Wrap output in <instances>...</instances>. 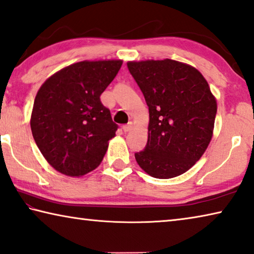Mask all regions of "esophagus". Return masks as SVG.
I'll list each match as a JSON object with an SVG mask.
<instances>
[{"label": "esophagus", "instance_id": "obj_1", "mask_svg": "<svg viewBox=\"0 0 254 254\" xmlns=\"http://www.w3.org/2000/svg\"><path fill=\"white\" fill-rule=\"evenodd\" d=\"M131 129H132V123H128L127 125H124V126H123V130L125 132L130 131Z\"/></svg>", "mask_w": 254, "mask_h": 254}]
</instances>
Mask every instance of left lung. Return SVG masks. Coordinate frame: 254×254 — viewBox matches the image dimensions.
<instances>
[{"label": "left lung", "mask_w": 254, "mask_h": 254, "mask_svg": "<svg viewBox=\"0 0 254 254\" xmlns=\"http://www.w3.org/2000/svg\"><path fill=\"white\" fill-rule=\"evenodd\" d=\"M148 106V139L135 153L149 176L170 179L188 171L210 143L217 103L205 77L173 60L128 62Z\"/></svg>", "instance_id": "8db88e82"}]
</instances>
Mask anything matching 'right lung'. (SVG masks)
<instances>
[{"mask_svg":"<svg viewBox=\"0 0 254 254\" xmlns=\"http://www.w3.org/2000/svg\"><path fill=\"white\" fill-rule=\"evenodd\" d=\"M123 61L78 62L40 86L30 126L41 154L58 172L80 177L101 163L118 125L100 95Z\"/></svg>","mask_w":254,"mask_h":254,"instance_id":"1","label":"right lung"}]
</instances>
